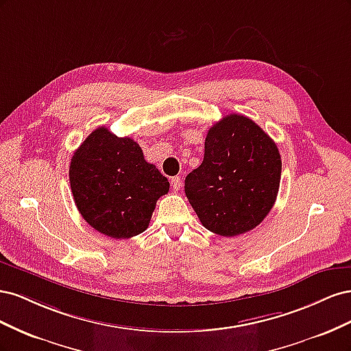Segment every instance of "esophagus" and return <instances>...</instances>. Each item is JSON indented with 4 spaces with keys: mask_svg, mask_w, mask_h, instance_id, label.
<instances>
[{
    "mask_svg": "<svg viewBox=\"0 0 351 351\" xmlns=\"http://www.w3.org/2000/svg\"><path fill=\"white\" fill-rule=\"evenodd\" d=\"M171 186H173V189H174V190H180V189H182V186H183V180H182V177H180V176L173 177V178H171Z\"/></svg>",
    "mask_w": 351,
    "mask_h": 351,
    "instance_id": "1",
    "label": "esophagus"
}]
</instances>
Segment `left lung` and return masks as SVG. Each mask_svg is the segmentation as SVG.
I'll list each match as a JSON object with an SVG mask.
<instances>
[{"mask_svg": "<svg viewBox=\"0 0 351 351\" xmlns=\"http://www.w3.org/2000/svg\"><path fill=\"white\" fill-rule=\"evenodd\" d=\"M280 180L275 142L247 117L230 114L209 129L204 161L187 174L184 192L202 226L234 237L269 214Z\"/></svg>", "mask_w": 351, "mask_h": 351, "instance_id": "1", "label": "left lung"}]
</instances>
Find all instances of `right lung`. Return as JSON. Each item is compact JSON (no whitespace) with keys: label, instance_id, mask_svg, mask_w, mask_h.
I'll return each instance as SVG.
<instances>
[{"label":"right lung","instance_id":"obj_1","mask_svg":"<svg viewBox=\"0 0 351 351\" xmlns=\"http://www.w3.org/2000/svg\"><path fill=\"white\" fill-rule=\"evenodd\" d=\"M69 177L83 219L112 239L143 232L156 200L169 190L167 177L146 162L141 146L107 127L93 130L73 154Z\"/></svg>","mask_w":351,"mask_h":351}]
</instances>
